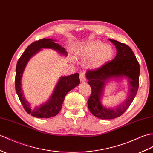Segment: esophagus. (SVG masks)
<instances>
[{"label":"esophagus","mask_w":153,"mask_h":153,"mask_svg":"<svg viewBox=\"0 0 153 153\" xmlns=\"http://www.w3.org/2000/svg\"><path fill=\"white\" fill-rule=\"evenodd\" d=\"M79 77H80V81L81 82H84V81H86V77H85V74L84 72L80 73Z\"/></svg>","instance_id":"esophagus-1"}]
</instances>
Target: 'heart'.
Segmentation results:
<instances>
[{"label": "heart", "instance_id": "b5f03b06", "mask_svg": "<svg viewBox=\"0 0 153 153\" xmlns=\"http://www.w3.org/2000/svg\"><path fill=\"white\" fill-rule=\"evenodd\" d=\"M79 53L87 57H93L91 65L96 66L107 61L111 57L113 49L109 44H103L102 42L97 41L83 45L80 48Z\"/></svg>", "mask_w": 153, "mask_h": 153}]
</instances>
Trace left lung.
Returning <instances> with one entry per match:
<instances>
[{
  "instance_id": "left-lung-1",
  "label": "left lung",
  "mask_w": 153,
  "mask_h": 153,
  "mask_svg": "<svg viewBox=\"0 0 153 153\" xmlns=\"http://www.w3.org/2000/svg\"><path fill=\"white\" fill-rule=\"evenodd\" d=\"M109 40L116 47L115 57L112 60L105 62L97 68L87 71L88 83L92 90L87 101L88 108L92 114L102 119H112L122 115L132 104L140 85V65L132 49L128 45L117 40ZM123 76L129 79V97L118 108L107 109L103 107L100 98L105 79Z\"/></svg>"
}]
</instances>
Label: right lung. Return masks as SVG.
<instances>
[{
  "mask_svg": "<svg viewBox=\"0 0 153 153\" xmlns=\"http://www.w3.org/2000/svg\"><path fill=\"white\" fill-rule=\"evenodd\" d=\"M54 42L55 40L48 38H43L34 42L25 50L16 65L15 87L17 94L27 113L37 118H50L57 115L62 108V103L66 94L80 83L79 75L78 73L60 77L49 100L45 104L36 108H32L24 98L21 90V80L23 70L31 56L40 51L41 48L53 49L62 54L67 55L65 49Z\"/></svg>",
  "mask_w": 153,
  "mask_h": 153,
  "instance_id": "1",
  "label": "right lung"
}]
</instances>
